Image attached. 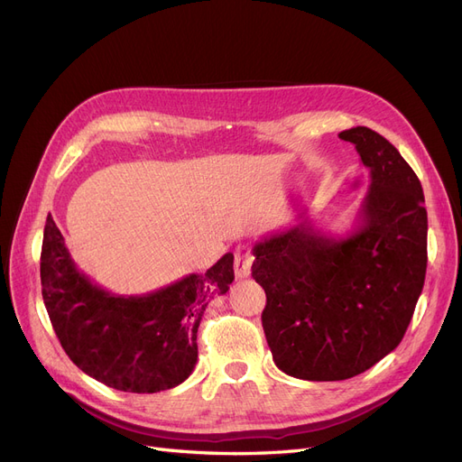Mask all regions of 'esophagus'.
I'll list each match as a JSON object with an SVG mask.
<instances>
[{
  "label": "esophagus",
  "instance_id": "obj_1",
  "mask_svg": "<svg viewBox=\"0 0 462 462\" xmlns=\"http://www.w3.org/2000/svg\"><path fill=\"white\" fill-rule=\"evenodd\" d=\"M253 254L247 245H237L234 251V272L237 280H244L251 274Z\"/></svg>",
  "mask_w": 462,
  "mask_h": 462
}]
</instances>
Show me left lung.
<instances>
[{
  "label": "left lung",
  "instance_id": "1",
  "mask_svg": "<svg viewBox=\"0 0 462 462\" xmlns=\"http://www.w3.org/2000/svg\"><path fill=\"white\" fill-rule=\"evenodd\" d=\"M369 169L357 226L345 237L295 225L253 247L266 293L263 328L274 364L302 381L356 377L394 350L426 276L429 217L419 177L369 127L338 133Z\"/></svg>",
  "mask_w": 462,
  "mask_h": 462
}]
</instances>
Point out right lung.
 Returning <instances> with one entry per match:
<instances>
[{
    "instance_id": "add662e5",
    "label": "right lung",
    "mask_w": 462,
    "mask_h": 462,
    "mask_svg": "<svg viewBox=\"0 0 462 462\" xmlns=\"http://www.w3.org/2000/svg\"><path fill=\"white\" fill-rule=\"evenodd\" d=\"M40 272L45 309L68 357L110 388L153 394L192 374L201 316L230 289L234 254L153 293L114 295L78 270L47 215Z\"/></svg>"
}]
</instances>
